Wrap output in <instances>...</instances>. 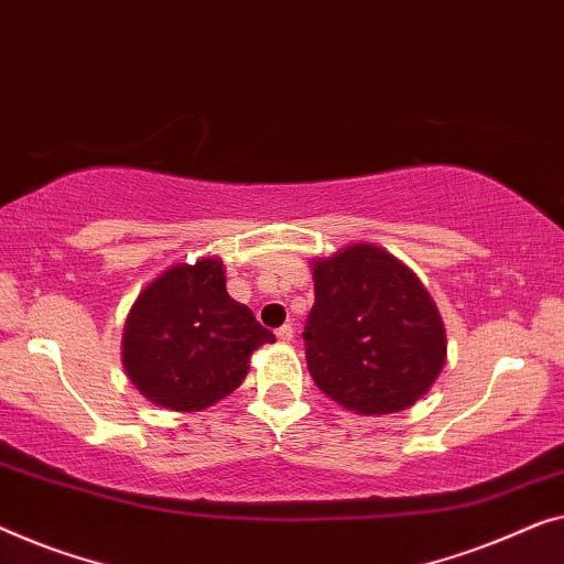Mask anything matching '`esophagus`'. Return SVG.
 Here are the masks:
<instances>
[{
    "label": "esophagus",
    "mask_w": 564,
    "mask_h": 564,
    "mask_svg": "<svg viewBox=\"0 0 564 564\" xmlns=\"http://www.w3.org/2000/svg\"><path fill=\"white\" fill-rule=\"evenodd\" d=\"M275 337H279V343H291V339H293V327H291V324H283V327L275 329Z\"/></svg>",
    "instance_id": "1"
}]
</instances>
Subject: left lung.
<instances>
[{
    "instance_id": "obj_1",
    "label": "left lung",
    "mask_w": 564,
    "mask_h": 564,
    "mask_svg": "<svg viewBox=\"0 0 564 564\" xmlns=\"http://www.w3.org/2000/svg\"><path fill=\"white\" fill-rule=\"evenodd\" d=\"M314 383L347 411L393 414L437 380L447 339L437 306L401 260L352 245L314 260V306L304 324Z\"/></svg>"
}]
</instances>
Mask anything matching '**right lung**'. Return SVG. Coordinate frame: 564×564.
<instances>
[{
	"label": "right lung",
	"mask_w": 564,
	"mask_h": 564,
	"mask_svg": "<svg viewBox=\"0 0 564 564\" xmlns=\"http://www.w3.org/2000/svg\"><path fill=\"white\" fill-rule=\"evenodd\" d=\"M275 343L245 304L229 299L221 260L178 263L134 301L124 324V370L140 393L173 411L225 399L250 370V355Z\"/></svg>",
	"instance_id": "right-lung-1"
}]
</instances>
